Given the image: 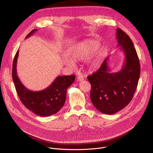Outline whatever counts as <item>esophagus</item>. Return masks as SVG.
<instances>
[{
    "label": "esophagus",
    "mask_w": 153,
    "mask_h": 153,
    "mask_svg": "<svg viewBox=\"0 0 153 153\" xmlns=\"http://www.w3.org/2000/svg\"><path fill=\"white\" fill-rule=\"evenodd\" d=\"M84 80V77H83V76H79L78 77H77V81H79V82H82V81H83Z\"/></svg>",
    "instance_id": "34e87169"
}]
</instances>
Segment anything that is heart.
<instances>
[{
  "instance_id": "b5f03b06",
  "label": "heart",
  "mask_w": 153,
  "mask_h": 153,
  "mask_svg": "<svg viewBox=\"0 0 153 153\" xmlns=\"http://www.w3.org/2000/svg\"><path fill=\"white\" fill-rule=\"evenodd\" d=\"M105 48L99 47V43L94 40H87L77 43L72 47L70 51V56L74 60H84L92 57L89 60L91 68H97L105 56ZM64 63L70 67H74L73 60L67 56L63 57Z\"/></svg>"
}]
</instances>
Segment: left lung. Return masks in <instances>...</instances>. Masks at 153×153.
<instances>
[{
  "label": "left lung",
  "instance_id": "obj_1",
  "mask_svg": "<svg viewBox=\"0 0 153 153\" xmlns=\"http://www.w3.org/2000/svg\"><path fill=\"white\" fill-rule=\"evenodd\" d=\"M116 39L125 56L120 71L110 72L108 57L100 68L87 77L91 85L90 99L93 104L106 114L118 112L131 102L140 74L139 57L131 39L120 28L116 29Z\"/></svg>",
  "mask_w": 153,
  "mask_h": 153
}]
</instances>
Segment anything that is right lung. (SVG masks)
Returning <instances> with one entry per match:
<instances>
[{
    "label": "right lung",
    "mask_w": 153,
    "mask_h": 153,
    "mask_svg": "<svg viewBox=\"0 0 153 153\" xmlns=\"http://www.w3.org/2000/svg\"><path fill=\"white\" fill-rule=\"evenodd\" d=\"M37 30H32L26 37L31 36ZM17 50L13 63L12 77L17 93L24 106L29 110L40 116H50L57 113L63 106L67 96V90L74 82L76 76H58L45 90L33 91L21 83L17 76Z\"/></svg>",
    "instance_id": "add662e5"
}]
</instances>
